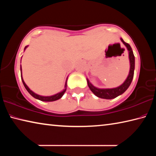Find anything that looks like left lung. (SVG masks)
I'll return each mask as SVG.
<instances>
[{
	"mask_svg": "<svg viewBox=\"0 0 156 156\" xmlns=\"http://www.w3.org/2000/svg\"><path fill=\"white\" fill-rule=\"evenodd\" d=\"M121 41L122 42L123 44L126 47L127 50L129 51V62H130V70H129V75L127 78L125 80L124 83L120 85L119 87H117L115 88H112V89H99L94 87L92 84L89 80L87 78V84L90 90L93 92V93L96 95L97 97L100 98L104 99H113L115 98L118 97L120 95L122 94L126 89L129 88L130 84L133 80V74H134V69H135V57H134L133 51L131 46L129 45L128 43H125L123 41L122 38H120Z\"/></svg>",
	"mask_w": 156,
	"mask_h": 156,
	"instance_id": "obj_1",
	"label": "left lung"
}]
</instances>
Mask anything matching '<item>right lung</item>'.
Listing matches in <instances>:
<instances>
[{"label": "right lung", "instance_id": "right-lung-1", "mask_svg": "<svg viewBox=\"0 0 156 156\" xmlns=\"http://www.w3.org/2000/svg\"><path fill=\"white\" fill-rule=\"evenodd\" d=\"M28 46H26L25 47V50L26 49ZM20 75H21V79H22V81H23V83L24 84L25 89H27V91L30 93L31 96H32L34 98H35L38 99V100H40L41 101H44V102H52V101H55V100H57L60 99V98H62V96L64 95L65 92L66 91V89H67V80H66V83H65V89L64 90H62V91L59 92V93H58L55 95H53V96H40V95H38L34 93L31 90H30V89L28 87L27 84H25V83L23 80V76H22V68H21V65H20Z\"/></svg>", "mask_w": 156, "mask_h": 156}]
</instances>
